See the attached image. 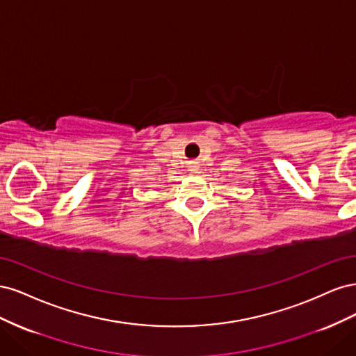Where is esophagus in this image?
<instances>
[{"label": "esophagus", "instance_id": "esophagus-1", "mask_svg": "<svg viewBox=\"0 0 356 356\" xmlns=\"http://www.w3.org/2000/svg\"><path fill=\"white\" fill-rule=\"evenodd\" d=\"M188 168H190V170H191V174H197V172H199V165H197V161H191Z\"/></svg>", "mask_w": 356, "mask_h": 356}]
</instances>
